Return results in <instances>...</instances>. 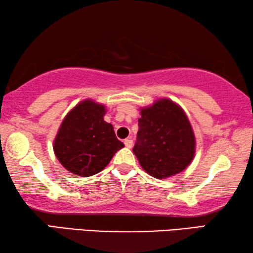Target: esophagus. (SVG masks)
I'll return each instance as SVG.
<instances>
[{"mask_svg": "<svg viewBox=\"0 0 253 253\" xmlns=\"http://www.w3.org/2000/svg\"><path fill=\"white\" fill-rule=\"evenodd\" d=\"M124 146H126V148H131L132 146H133V140L132 139H126L124 140Z\"/></svg>", "mask_w": 253, "mask_h": 253, "instance_id": "34e87169", "label": "esophagus"}]
</instances>
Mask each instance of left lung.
Returning a JSON list of instances; mask_svg holds the SVG:
<instances>
[{
	"mask_svg": "<svg viewBox=\"0 0 253 253\" xmlns=\"http://www.w3.org/2000/svg\"><path fill=\"white\" fill-rule=\"evenodd\" d=\"M133 152L152 177L164 179L183 171L195 155V135L185 112L168 98L141 109Z\"/></svg>",
	"mask_w": 253,
	"mask_h": 253,
	"instance_id": "8db88e82",
	"label": "left lung"
}]
</instances>
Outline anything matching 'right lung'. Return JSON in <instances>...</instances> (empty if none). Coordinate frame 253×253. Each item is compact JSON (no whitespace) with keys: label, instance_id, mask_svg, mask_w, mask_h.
Instances as JSON below:
<instances>
[{"label":"right lung","instance_id":"add662e5","mask_svg":"<svg viewBox=\"0 0 253 253\" xmlns=\"http://www.w3.org/2000/svg\"><path fill=\"white\" fill-rule=\"evenodd\" d=\"M104 105L85 99L66 115L58 130L53 151L68 171L89 177L103 170L124 147L111 123L104 121Z\"/></svg>","mask_w":253,"mask_h":253}]
</instances>
